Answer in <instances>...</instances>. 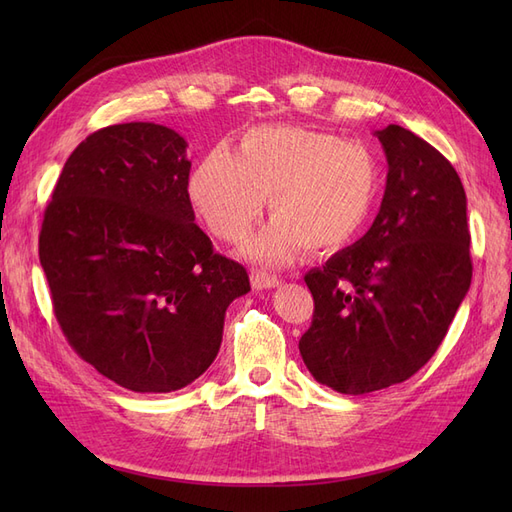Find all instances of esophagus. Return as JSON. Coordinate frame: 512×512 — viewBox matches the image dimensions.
<instances>
[{"label": "esophagus", "mask_w": 512, "mask_h": 512, "mask_svg": "<svg viewBox=\"0 0 512 512\" xmlns=\"http://www.w3.org/2000/svg\"><path fill=\"white\" fill-rule=\"evenodd\" d=\"M250 280H252V286H254L256 290H267V288H275V286H280V284H282L280 280H277L275 275L262 273V271H252Z\"/></svg>", "instance_id": "esophagus-1"}]
</instances>
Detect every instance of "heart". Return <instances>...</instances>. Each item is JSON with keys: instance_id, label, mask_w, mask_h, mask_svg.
<instances>
[{"instance_id": "b5f03b06", "label": "heart", "mask_w": 512, "mask_h": 512, "mask_svg": "<svg viewBox=\"0 0 512 512\" xmlns=\"http://www.w3.org/2000/svg\"><path fill=\"white\" fill-rule=\"evenodd\" d=\"M380 192V164L359 143L299 126L247 130L237 153L215 147L190 177L200 220L226 243L241 241L265 198L273 220L245 243L260 265H286L305 247L342 250L365 228Z\"/></svg>"}]
</instances>
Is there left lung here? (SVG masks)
<instances>
[{
    "label": "left lung",
    "instance_id": "left-lung-1",
    "mask_svg": "<svg viewBox=\"0 0 512 512\" xmlns=\"http://www.w3.org/2000/svg\"><path fill=\"white\" fill-rule=\"evenodd\" d=\"M389 173L374 224L305 275L314 320L299 342L320 384L344 395L414 376L472 282L468 203L453 164L414 132H376Z\"/></svg>",
    "mask_w": 512,
    "mask_h": 512
}]
</instances>
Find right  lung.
I'll use <instances>...</instances> for the list:
<instances>
[{
  "label": "right lung",
  "instance_id": "right-lung-1",
  "mask_svg": "<svg viewBox=\"0 0 512 512\" xmlns=\"http://www.w3.org/2000/svg\"><path fill=\"white\" fill-rule=\"evenodd\" d=\"M149 121L98 130L72 151L40 230V265L70 346L134 393L203 376L228 305L250 292L235 260L194 224L192 162Z\"/></svg>",
  "mask_w": 512,
  "mask_h": 512
}]
</instances>
